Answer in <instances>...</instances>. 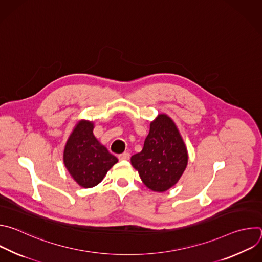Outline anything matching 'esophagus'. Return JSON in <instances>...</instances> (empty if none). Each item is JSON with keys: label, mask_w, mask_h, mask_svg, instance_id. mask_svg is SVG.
<instances>
[{"label": "esophagus", "mask_w": 262, "mask_h": 262, "mask_svg": "<svg viewBox=\"0 0 262 262\" xmlns=\"http://www.w3.org/2000/svg\"><path fill=\"white\" fill-rule=\"evenodd\" d=\"M129 158H130V155L128 152H123L118 156V159L120 161H127V160H129Z\"/></svg>", "instance_id": "34e87169"}]
</instances>
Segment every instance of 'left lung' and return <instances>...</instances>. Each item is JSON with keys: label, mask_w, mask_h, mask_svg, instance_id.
I'll return each instance as SVG.
<instances>
[{"label": "left lung", "mask_w": 262, "mask_h": 262, "mask_svg": "<svg viewBox=\"0 0 262 262\" xmlns=\"http://www.w3.org/2000/svg\"><path fill=\"white\" fill-rule=\"evenodd\" d=\"M130 162L152 191L165 192L178 181L188 164V151L170 117L160 115L151 122L142 151Z\"/></svg>", "instance_id": "1"}]
</instances>
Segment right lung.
Masks as SVG:
<instances>
[{"instance_id":"1","label":"right lung","mask_w":262,"mask_h":262,"mask_svg":"<svg viewBox=\"0 0 262 262\" xmlns=\"http://www.w3.org/2000/svg\"><path fill=\"white\" fill-rule=\"evenodd\" d=\"M65 167L83 188L97 185L118 159L93 135V123L81 121L70 135L63 156Z\"/></svg>"}]
</instances>
